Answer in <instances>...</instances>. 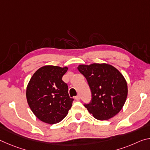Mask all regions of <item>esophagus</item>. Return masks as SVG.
<instances>
[{"instance_id": "34e87169", "label": "esophagus", "mask_w": 150, "mask_h": 150, "mask_svg": "<svg viewBox=\"0 0 150 150\" xmlns=\"http://www.w3.org/2000/svg\"><path fill=\"white\" fill-rule=\"evenodd\" d=\"M75 100H80V99H81V98H80V96H76L75 97Z\"/></svg>"}]
</instances>
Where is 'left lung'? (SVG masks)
Segmentation results:
<instances>
[{
	"label": "left lung",
	"mask_w": 150,
	"mask_h": 150,
	"mask_svg": "<svg viewBox=\"0 0 150 150\" xmlns=\"http://www.w3.org/2000/svg\"><path fill=\"white\" fill-rule=\"evenodd\" d=\"M77 69L89 85L92 100L84 105L94 118L108 120L120 112L128 95V85L123 75L108 63L79 65Z\"/></svg>",
	"instance_id": "8db88e82"
}]
</instances>
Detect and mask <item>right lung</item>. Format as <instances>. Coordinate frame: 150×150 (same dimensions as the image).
<instances>
[{"label": "right lung", "instance_id": "obj_1", "mask_svg": "<svg viewBox=\"0 0 150 150\" xmlns=\"http://www.w3.org/2000/svg\"><path fill=\"white\" fill-rule=\"evenodd\" d=\"M68 67L45 65L39 68L26 87V99L34 115L43 122L54 124L67 115L73 98L62 81Z\"/></svg>", "mask_w": 150, "mask_h": 150}]
</instances>
